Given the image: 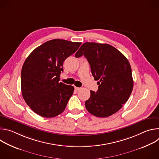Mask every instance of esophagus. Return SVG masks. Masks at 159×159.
<instances>
[{
    "label": "esophagus",
    "instance_id": "esophagus-1",
    "mask_svg": "<svg viewBox=\"0 0 159 159\" xmlns=\"http://www.w3.org/2000/svg\"><path fill=\"white\" fill-rule=\"evenodd\" d=\"M75 89L76 90H80V89H81V88H80V87H75Z\"/></svg>",
    "mask_w": 159,
    "mask_h": 159
}]
</instances>
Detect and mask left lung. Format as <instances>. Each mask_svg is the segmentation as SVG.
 <instances>
[{
    "mask_svg": "<svg viewBox=\"0 0 159 159\" xmlns=\"http://www.w3.org/2000/svg\"><path fill=\"white\" fill-rule=\"evenodd\" d=\"M82 55L89 63L94 79L99 80L98 90H90L85 107L95 116H110L123 107L131 94L133 80L130 64L119 50L108 44L85 43L75 57Z\"/></svg>",
    "mask_w": 159,
    "mask_h": 159,
    "instance_id": "1",
    "label": "left lung"
}]
</instances>
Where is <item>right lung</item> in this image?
<instances>
[{"mask_svg": "<svg viewBox=\"0 0 159 159\" xmlns=\"http://www.w3.org/2000/svg\"><path fill=\"white\" fill-rule=\"evenodd\" d=\"M80 42L55 39L34 49L21 70V91L26 104L37 115L53 118L65 110L74 87L60 80L65 60L74 54Z\"/></svg>", "mask_w": 159, "mask_h": 159, "instance_id": "1", "label": "right lung"}]
</instances>
